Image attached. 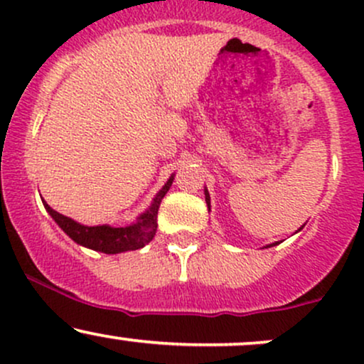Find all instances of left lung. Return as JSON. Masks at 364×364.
<instances>
[{
  "label": "left lung",
  "mask_w": 364,
  "mask_h": 364,
  "mask_svg": "<svg viewBox=\"0 0 364 364\" xmlns=\"http://www.w3.org/2000/svg\"><path fill=\"white\" fill-rule=\"evenodd\" d=\"M207 195V193H205ZM207 205H208V198H207ZM270 246H274V245H270Z\"/></svg>",
  "instance_id": "left-lung-1"
}]
</instances>
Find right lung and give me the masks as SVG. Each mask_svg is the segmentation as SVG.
Returning a JSON list of instances; mask_svg holds the SVG:
<instances>
[{
    "label": "right lung",
    "mask_w": 364,
    "mask_h": 364,
    "mask_svg": "<svg viewBox=\"0 0 364 364\" xmlns=\"http://www.w3.org/2000/svg\"><path fill=\"white\" fill-rule=\"evenodd\" d=\"M173 179L174 178H169L164 188L156 195L150 210L140 217L139 223L128 225V228H111V225H94V228H89V225H82L60 214V212L54 210L46 202L44 207L48 208V212L63 231L72 237L73 241H77L78 245L87 246V248L95 250V252L109 255L132 252V250L144 248L149 241H152L157 229L159 205H161V200L164 198V195L168 193L171 185H173Z\"/></svg>",
    "instance_id": "obj_1"
}]
</instances>
